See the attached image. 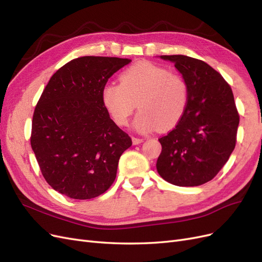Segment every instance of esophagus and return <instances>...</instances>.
<instances>
[{
	"mask_svg": "<svg viewBox=\"0 0 262 262\" xmlns=\"http://www.w3.org/2000/svg\"><path fill=\"white\" fill-rule=\"evenodd\" d=\"M143 141H144V139H141V138H132V143H133L134 145L141 144Z\"/></svg>",
	"mask_w": 262,
	"mask_h": 262,
	"instance_id": "esophagus-1",
	"label": "esophagus"
}]
</instances>
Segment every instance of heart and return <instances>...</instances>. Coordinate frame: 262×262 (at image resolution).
I'll list each match as a JSON object with an SVG mask.
<instances>
[{
  "label": "heart",
  "instance_id": "b5f03b06",
  "mask_svg": "<svg viewBox=\"0 0 262 262\" xmlns=\"http://www.w3.org/2000/svg\"><path fill=\"white\" fill-rule=\"evenodd\" d=\"M120 84H107L101 101L118 125H126L136 104L139 114L133 126L148 133L156 126L168 130L184 114L188 100V85L179 74L150 62L142 61L121 73Z\"/></svg>",
  "mask_w": 262,
  "mask_h": 262
}]
</instances>
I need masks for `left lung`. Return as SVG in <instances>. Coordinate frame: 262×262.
I'll list each match as a JSON object with an SVG mask.
<instances>
[{
	"label": "left lung",
	"instance_id": "8db88e82",
	"mask_svg": "<svg viewBox=\"0 0 262 262\" xmlns=\"http://www.w3.org/2000/svg\"><path fill=\"white\" fill-rule=\"evenodd\" d=\"M160 58L173 63L185 78L188 100L175 129L158 139L156 168L169 184L200 186L216 176L235 148L239 116L234 95L208 63L182 54Z\"/></svg>",
	"mask_w": 262,
	"mask_h": 262
}]
</instances>
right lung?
I'll return each instance as SVG.
<instances>
[{
  "label": "right lung",
  "mask_w": 262,
  "mask_h": 262,
  "mask_svg": "<svg viewBox=\"0 0 262 262\" xmlns=\"http://www.w3.org/2000/svg\"><path fill=\"white\" fill-rule=\"evenodd\" d=\"M130 59L82 57L47 84L35 108L30 143L46 181L77 200L104 193L116 179L119 158L131 138L102 105L108 78Z\"/></svg>",
  "instance_id": "add662e5"
}]
</instances>
